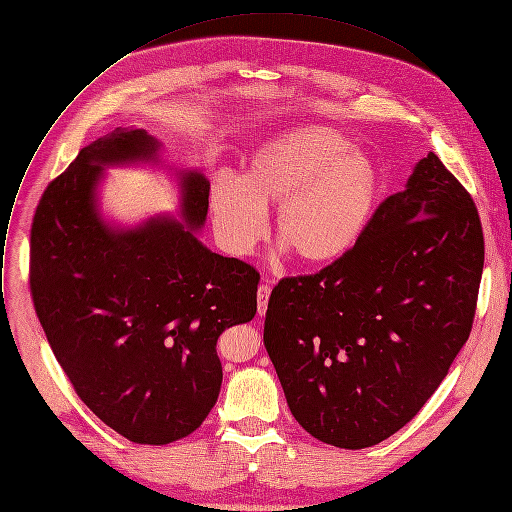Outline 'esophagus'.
I'll return each instance as SVG.
<instances>
[{"label": "esophagus", "mask_w": 512, "mask_h": 512, "mask_svg": "<svg viewBox=\"0 0 512 512\" xmlns=\"http://www.w3.org/2000/svg\"><path fill=\"white\" fill-rule=\"evenodd\" d=\"M269 296H271V287L269 283H261L259 289H257V304H259V316L265 314L267 310V302H269Z\"/></svg>", "instance_id": "1"}]
</instances>
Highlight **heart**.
Wrapping results in <instances>:
<instances>
[{"label": "heart", "mask_w": 512, "mask_h": 512, "mask_svg": "<svg viewBox=\"0 0 512 512\" xmlns=\"http://www.w3.org/2000/svg\"><path fill=\"white\" fill-rule=\"evenodd\" d=\"M379 182L367 156L338 131L291 129L255 152L241 182L214 180L210 216L223 247L245 257L267 233V210L279 206L275 237L304 263H330L367 231Z\"/></svg>", "instance_id": "obj_1"}]
</instances>
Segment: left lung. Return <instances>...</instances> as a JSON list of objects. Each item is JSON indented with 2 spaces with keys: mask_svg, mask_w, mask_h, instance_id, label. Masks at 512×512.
<instances>
[{
  "mask_svg": "<svg viewBox=\"0 0 512 512\" xmlns=\"http://www.w3.org/2000/svg\"><path fill=\"white\" fill-rule=\"evenodd\" d=\"M482 267L476 204L429 152L350 251L273 287L263 342L291 415L344 450L399 431L466 344Z\"/></svg>",
  "mask_w": 512,
  "mask_h": 512,
  "instance_id": "left-lung-1",
  "label": "left lung"
}]
</instances>
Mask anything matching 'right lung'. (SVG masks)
I'll list each match as a JSON object with an SVG mask.
<instances>
[{"label": "right lung", "instance_id": "1", "mask_svg": "<svg viewBox=\"0 0 512 512\" xmlns=\"http://www.w3.org/2000/svg\"><path fill=\"white\" fill-rule=\"evenodd\" d=\"M158 148L143 129L93 141L46 186L30 231V291L58 364L103 423L148 446L202 425L223 383L216 340L253 320L259 283L253 265L194 237L210 190L198 172L182 174L184 223L117 231L99 216L103 166Z\"/></svg>", "mask_w": 512, "mask_h": 512}]
</instances>
